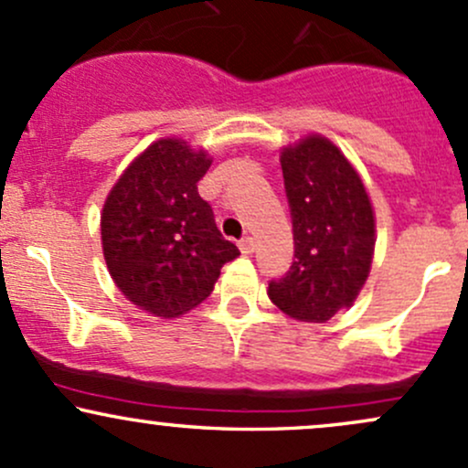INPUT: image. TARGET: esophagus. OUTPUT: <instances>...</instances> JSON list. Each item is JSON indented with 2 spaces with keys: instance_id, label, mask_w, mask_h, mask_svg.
<instances>
[{
  "instance_id": "obj_1",
  "label": "esophagus",
  "mask_w": 468,
  "mask_h": 468,
  "mask_svg": "<svg viewBox=\"0 0 468 468\" xmlns=\"http://www.w3.org/2000/svg\"><path fill=\"white\" fill-rule=\"evenodd\" d=\"M239 250H242L244 255H250L255 250V239L250 238V235H246V238L239 239Z\"/></svg>"
}]
</instances>
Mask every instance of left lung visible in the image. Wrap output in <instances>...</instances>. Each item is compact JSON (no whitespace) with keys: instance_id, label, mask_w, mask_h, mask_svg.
I'll return each mask as SVG.
<instances>
[{"instance_id":"1","label":"left lung","mask_w":468,"mask_h":468,"mask_svg":"<svg viewBox=\"0 0 468 468\" xmlns=\"http://www.w3.org/2000/svg\"><path fill=\"white\" fill-rule=\"evenodd\" d=\"M295 260L271 282V302L297 322L331 320L356 304L376 253V210L357 168L320 133L280 153Z\"/></svg>"}]
</instances>
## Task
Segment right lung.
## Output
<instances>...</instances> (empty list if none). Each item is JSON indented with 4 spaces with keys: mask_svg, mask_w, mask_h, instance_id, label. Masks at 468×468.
Segmentation results:
<instances>
[{
    "mask_svg": "<svg viewBox=\"0 0 468 468\" xmlns=\"http://www.w3.org/2000/svg\"><path fill=\"white\" fill-rule=\"evenodd\" d=\"M213 157L162 137L133 159L101 208V250L115 286L137 309L173 320L204 302L238 246L197 193Z\"/></svg>",
    "mask_w": 468,
    "mask_h": 468,
    "instance_id": "1",
    "label": "right lung"
}]
</instances>
